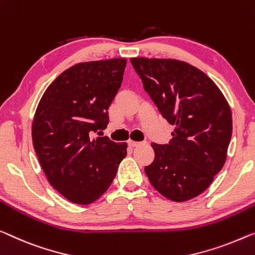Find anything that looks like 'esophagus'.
Masks as SVG:
<instances>
[{
	"mask_svg": "<svg viewBox=\"0 0 255 255\" xmlns=\"http://www.w3.org/2000/svg\"><path fill=\"white\" fill-rule=\"evenodd\" d=\"M142 142H134V140H129L128 142V145L130 146V147H136V146H139V145H142Z\"/></svg>",
	"mask_w": 255,
	"mask_h": 255,
	"instance_id": "esophagus-1",
	"label": "esophagus"
}]
</instances>
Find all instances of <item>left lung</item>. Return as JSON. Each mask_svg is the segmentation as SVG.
Returning a JSON list of instances; mask_svg holds the SVG:
<instances>
[{
	"instance_id": "left-lung-1",
	"label": "left lung",
	"mask_w": 255,
	"mask_h": 255,
	"mask_svg": "<svg viewBox=\"0 0 255 255\" xmlns=\"http://www.w3.org/2000/svg\"><path fill=\"white\" fill-rule=\"evenodd\" d=\"M130 63L158 111L175 126L168 143H151L154 160L144 168L146 176L166 198H195L226 162L233 132L228 102L204 72L188 63L144 57Z\"/></svg>"
}]
</instances>
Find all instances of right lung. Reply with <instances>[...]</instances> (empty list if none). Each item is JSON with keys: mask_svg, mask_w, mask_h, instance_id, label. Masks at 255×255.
<instances>
[{"mask_svg": "<svg viewBox=\"0 0 255 255\" xmlns=\"http://www.w3.org/2000/svg\"><path fill=\"white\" fill-rule=\"evenodd\" d=\"M126 63L113 58L70 67L48 87L36 109L34 150L50 184L74 204L100 198L127 154L126 143L91 136L108 126Z\"/></svg>", "mask_w": 255, "mask_h": 255, "instance_id": "right-lung-1", "label": "right lung"}]
</instances>
